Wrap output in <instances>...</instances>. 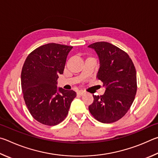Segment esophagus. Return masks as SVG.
I'll return each mask as SVG.
<instances>
[{"instance_id": "obj_1", "label": "esophagus", "mask_w": 158, "mask_h": 158, "mask_svg": "<svg viewBox=\"0 0 158 158\" xmlns=\"http://www.w3.org/2000/svg\"><path fill=\"white\" fill-rule=\"evenodd\" d=\"M77 94L80 95V96H83L85 94V92H84V91H82V90L78 91V92H77Z\"/></svg>"}]
</instances>
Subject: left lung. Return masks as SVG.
I'll list each match as a JSON object with an SVG mask.
<instances>
[{"label":"left lung","instance_id":"left-lung-1","mask_svg":"<svg viewBox=\"0 0 158 158\" xmlns=\"http://www.w3.org/2000/svg\"><path fill=\"white\" fill-rule=\"evenodd\" d=\"M98 56L100 67L96 78L103 82V95H93L89 106L91 114L103 123L115 122L122 118L133 103L137 92V76L129 55L106 41L88 46Z\"/></svg>","mask_w":158,"mask_h":158}]
</instances>
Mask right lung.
Masks as SVG:
<instances>
[{
  "label": "right lung",
  "instance_id": "right-lung-1",
  "mask_svg": "<svg viewBox=\"0 0 158 158\" xmlns=\"http://www.w3.org/2000/svg\"><path fill=\"white\" fill-rule=\"evenodd\" d=\"M73 46L50 43L27 57L21 71V88L26 106L39 122L55 126L66 118L76 93L57 87L66 57Z\"/></svg>",
  "mask_w": 158,
  "mask_h": 158
}]
</instances>
